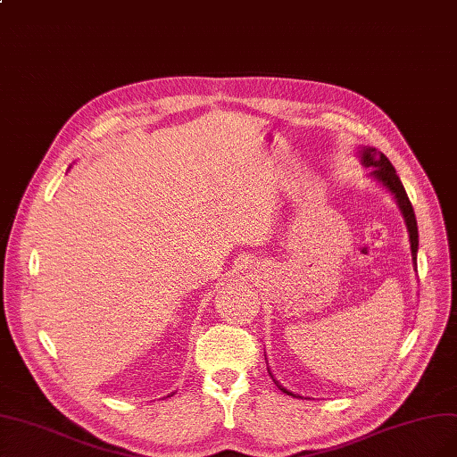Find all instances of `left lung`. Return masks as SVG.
<instances>
[{
	"label": "left lung",
	"instance_id": "left-lung-1",
	"mask_svg": "<svg viewBox=\"0 0 457 457\" xmlns=\"http://www.w3.org/2000/svg\"><path fill=\"white\" fill-rule=\"evenodd\" d=\"M361 164H363L365 168H372L370 176L382 183L387 191L395 196L399 208H401V213L404 217V223H406V230H408V240H411V251H412V264L416 269V259H418V223H416V215H414V208L411 200H408V195L404 191V187L397 176L395 168H393V164L389 162L387 156L380 151H376L374 147H365L361 149ZM274 384L283 391L287 393V395H293V397H298L295 395V393H291L289 389H286L283 386H279L278 380H274Z\"/></svg>",
	"mask_w": 457,
	"mask_h": 457
}]
</instances>
